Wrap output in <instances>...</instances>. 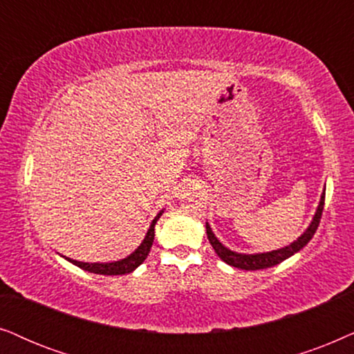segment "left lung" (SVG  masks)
Here are the masks:
<instances>
[{
  "label": "left lung",
  "mask_w": 354,
  "mask_h": 354,
  "mask_svg": "<svg viewBox=\"0 0 354 354\" xmlns=\"http://www.w3.org/2000/svg\"><path fill=\"white\" fill-rule=\"evenodd\" d=\"M324 202H325V189L320 196V202L317 205V210H315L314 218L310 221V225L308 226V230L301 234V236L293 241L288 246L277 249V251H270V252H259V254H241V252H234L232 249L225 248L221 244L216 236L212 232L210 225L205 223V230H207V238L212 244V248L215 249L216 256H218L221 261L228 263V266L236 267V268H243V270H261V268H268L277 266V263L283 262L285 259H288L301 251L306 244H308L310 239H313L315 230L320 223V216H322V210H324Z\"/></svg>",
  "instance_id": "8db88e82"
}]
</instances>
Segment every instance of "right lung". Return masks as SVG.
I'll list each match as a JSON object with an SVG mask.
<instances>
[{
    "mask_svg": "<svg viewBox=\"0 0 354 354\" xmlns=\"http://www.w3.org/2000/svg\"><path fill=\"white\" fill-rule=\"evenodd\" d=\"M163 212V210H162ZM162 212L155 216L152 220V223H150V228L147 234H145L144 241L140 243V246L136 249L133 254H129L128 257L121 259V261H116V262H93V263H88V262H79V261H74V259H69V257H64L66 261H69L71 263H74V266L81 267L82 270H87V272H92V273H98V275H124V273H131L133 270H136L140 263H142L145 259H147L149 252H150V248H152L153 244V236H155V223H157L160 215H162Z\"/></svg>",
    "mask_w": 354,
    "mask_h": 354,
    "instance_id": "right-lung-1",
    "label": "right lung"
}]
</instances>
